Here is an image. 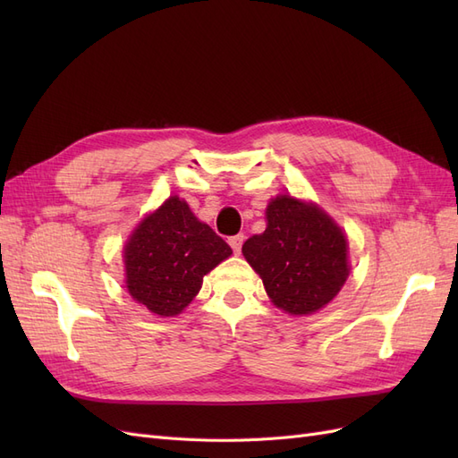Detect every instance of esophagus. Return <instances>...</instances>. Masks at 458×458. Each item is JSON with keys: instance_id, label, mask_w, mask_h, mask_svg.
<instances>
[{"instance_id": "1", "label": "esophagus", "mask_w": 458, "mask_h": 458, "mask_svg": "<svg viewBox=\"0 0 458 458\" xmlns=\"http://www.w3.org/2000/svg\"><path fill=\"white\" fill-rule=\"evenodd\" d=\"M242 242H244V234L242 233L241 234H234V237H229V244H231V248L234 250V254L241 252Z\"/></svg>"}]
</instances>
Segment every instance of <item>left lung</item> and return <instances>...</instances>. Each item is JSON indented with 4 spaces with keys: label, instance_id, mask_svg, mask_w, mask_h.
Instances as JSON below:
<instances>
[{
    "label": "left lung",
    "instance_id": "1",
    "mask_svg": "<svg viewBox=\"0 0 458 458\" xmlns=\"http://www.w3.org/2000/svg\"><path fill=\"white\" fill-rule=\"evenodd\" d=\"M271 301L293 315L325 308L348 279V244L342 229L317 206L276 197L267 227L242 244Z\"/></svg>",
    "mask_w": 458,
    "mask_h": 458
}]
</instances>
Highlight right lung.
Returning <instances> with one entry per match:
<instances>
[{
    "instance_id": "right-lung-1",
    "label": "right lung",
    "mask_w": 458,
    "mask_h": 458,
    "mask_svg": "<svg viewBox=\"0 0 458 458\" xmlns=\"http://www.w3.org/2000/svg\"><path fill=\"white\" fill-rule=\"evenodd\" d=\"M233 254L212 227L172 197L145 217L126 246L130 294L157 315H177L202 286V276Z\"/></svg>"
}]
</instances>
